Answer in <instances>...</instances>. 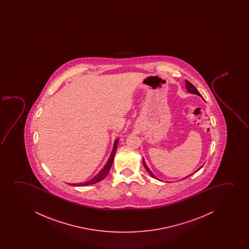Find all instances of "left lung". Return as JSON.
<instances>
[{"mask_svg":"<svg viewBox=\"0 0 249 249\" xmlns=\"http://www.w3.org/2000/svg\"><path fill=\"white\" fill-rule=\"evenodd\" d=\"M185 86H186V89H187L188 92H191V93H193V94H197L198 96H200V97H201V98H202V96L201 95V93L198 92L197 89H196V88H195V86L193 85V84H191V82H189V81H186V80H185ZM143 167H144V168L146 169L147 172H148V173L150 174V176H151V177L152 178H157V179H158V178H157L156 177L155 175H154L153 173H152V172H151V171H150V169H149V167H147V165L146 164H145V161L143 160ZM201 168V167H199L197 170L196 171V172H197L198 170H200ZM196 172H195V173H196ZM193 174H194V173H193ZM191 174V175H192V174ZM191 175H189V176H187V177L186 178L190 177ZM184 178L183 179H184V178Z\"/></svg>","mask_w":249,"mask_h":249,"instance_id":"8db88e82","label":"left lung"}]
</instances>
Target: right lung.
Listing matches in <instances>:
<instances>
[{
	"label": "right lung",
	"instance_id": "add662e5",
	"mask_svg": "<svg viewBox=\"0 0 249 249\" xmlns=\"http://www.w3.org/2000/svg\"><path fill=\"white\" fill-rule=\"evenodd\" d=\"M117 144H118V139H116L115 143H114V146H113V150L111 151V154H110V157H109V159L107 160V162L105 165L104 168L99 171V174L92 178L91 180L87 181V182H84V183H80V184H71V185H73V186H87V185H90V184H95V183H98L99 181L104 179L107 176L110 167L112 166L113 160H114V157H115V154H116V148H117Z\"/></svg>",
	"mask_w": 249,
	"mask_h": 249
}]
</instances>
